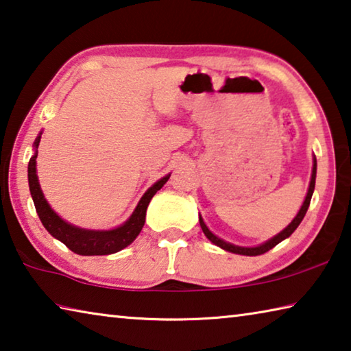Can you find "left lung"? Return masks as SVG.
I'll use <instances>...</instances> for the list:
<instances>
[{
    "label": "left lung",
    "mask_w": 351,
    "mask_h": 351,
    "mask_svg": "<svg viewBox=\"0 0 351 351\" xmlns=\"http://www.w3.org/2000/svg\"><path fill=\"white\" fill-rule=\"evenodd\" d=\"M316 171H317V161H316V158H313L311 181H310V187H308V192H306V197H305L304 204H302L299 212H297V215L293 218V221H291V223L287 226V228H285L283 230H280V232L272 237V239H269L268 241L261 243V245H258V246H251V247L232 245V243L224 241L223 239H219V237H217L215 234H213L212 230H210L209 228H207V224L204 223L203 217L199 215V226H201V229H203L204 235L213 243V245H217L218 247H221V249H224V251H228V252L240 254V255H249V257H252V255H261V254L268 252L269 249L277 246L278 243L283 241L285 239H288V237H289L291 234H293L294 230L297 229V226H299V224L302 223V219H304L305 213H306V210H308V207H310V201H311L313 192H314V186H316Z\"/></svg>",
    "instance_id": "1"
}]
</instances>
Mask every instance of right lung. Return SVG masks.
<instances>
[{
    "instance_id": "add662e5",
    "label": "right lung",
    "mask_w": 351,
    "mask_h": 351,
    "mask_svg": "<svg viewBox=\"0 0 351 351\" xmlns=\"http://www.w3.org/2000/svg\"><path fill=\"white\" fill-rule=\"evenodd\" d=\"M43 132H40L34 142V154L27 165V180H29V190H31V197L34 199L35 210L43 223L45 229L54 239L60 240L64 246H68L71 251L79 255H110L122 251L123 247L136 240V237L144 228L147 207L150 204V199L154 197L158 190H161L165 182L169 181L170 173L165 175L161 180L156 181L153 186L142 195L138 206L125 223L117 226L114 229H83L79 226H74L63 219L58 213L52 209L47 203L43 190L40 187L38 176H37V154L38 145Z\"/></svg>"
}]
</instances>
